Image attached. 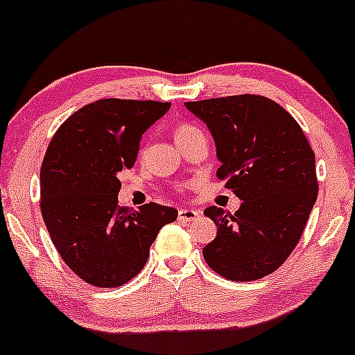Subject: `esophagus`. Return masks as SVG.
<instances>
[{
    "label": "esophagus",
    "mask_w": 355,
    "mask_h": 355,
    "mask_svg": "<svg viewBox=\"0 0 355 355\" xmlns=\"http://www.w3.org/2000/svg\"><path fill=\"white\" fill-rule=\"evenodd\" d=\"M178 217L179 220L193 222V220H198V218L202 217V211L193 210V208H181V210L178 211Z\"/></svg>",
    "instance_id": "esophagus-1"
}]
</instances>
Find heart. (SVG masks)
<instances>
[{
	"mask_svg": "<svg viewBox=\"0 0 355 355\" xmlns=\"http://www.w3.org/2000/svg\"><path fill=\"white\" fill-rule=\"evenodd\" d=\"M195 131H200V130L196 126H193V124L182 123V124H179V126L176 128V131H174V138H176V141H179V140H182V138L188 137V135L195 133Z\"/></svg>",
	"mask_w": 355,
	"mask_h": 355,
	"instance_id": "1",
	"label": "heart"
}]
</instances>
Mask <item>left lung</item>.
Segmentation results:
<instances>
[{"label": "left lung", "instance_id": "obj_1", "mask_svg": "<svg viewBox=\"0 0 355 355\" xmlns=\"http://www.w3.org/2000/svg\"><path fill=\"white\" fill-rule=\"evenodd\" d=\"M214 137L217 178L243 200L231 215L208 207L218 227L203 248L211 270L234 282L275 272L294 251L318 196L316 164L297 121L261 96L184 102Z\"/></svg>", "mask_w": 355, "mask_h": 355}]
</instances>
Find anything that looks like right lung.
Masks as SVG:
<instances>
[{
	"label": "right lung",
	"mask_w": 355,
	"mask_h": 355,
	"mask_svg": "<svg viewBox=\"0 0 355 355\" xmlns=\"http://www.w3.org/2000/svg\"><path fill=\"white\" fill-rule=\"evenodd\" d=\"M169 102L101 98L60 126L41 167V211L53 244L69 268L96 287L137 277L148 250L178 210L147 203L119 207V173L133 167L141 135Z\"/></svg>",
	"instance_id": "obj_1"
}]
</instances>
